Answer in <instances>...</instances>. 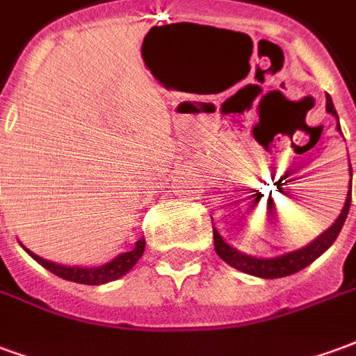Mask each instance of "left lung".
<instances>
[{"label":"left lung","mask_w":356,"mask_h":356,"mask_svg":"<svg viewBox=\"0 0 356 356\" xmlns=\"http://www.w3.org/2000/svg\"><path fill=\"white\" fill-rule=\"evenodd\" d=\"M326 112L337 118V112L334 108V102H332L330 95H326ZM336 129L341 133L339 120H337ZM349 177L353 179L351 163H349ZM351 181H349V193L345 196V204L341 213L337 216V219L332 223L328 231H324L321 236H316L311 244L299 248V250H293V252H288V254L276 255V257H255V255H248L244 252L236 250V248H232L231 244H227L223 236L217 232V229H213V244H216L217 255L225 263H229L231 267L238 268V270L246 273V275L259 276V278H282V276H290L293 273H298L301 268H305L307 265H311L314 259H318L336 242L337 234L341 231L345 219H347V213H349V206H351Z\"/></svg>","instance_id":"obj_1"}]
</instances>
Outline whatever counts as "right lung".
<instances>
[{
  "instance_id": "1",
  "label": "right lung",
  "mask_w": 356,
  "mask_h": 356,
  "mask_svg": "<svg viewBox=\"0 0 356 356\" xmlns=\"http://www.w3.org/2000/svg\"><path fill=\"white\" fill-rule=\"evenodd\" d=\"M145 238H140L139 242H135V248L131 252H125V254L116 255L112 261L104 263V265H99V267H80V265H60V263L49 261V259H43L40 255H35L34 252H30L28 248H24L22 244L20 246L26 250V254L40 263L42 267H45L47 270H51L53 275L60 276L65 280H70V282L78 284H89V286H99V284L112 282V280H118L124 275H127L135 263L139 261L140 255L145 252Z\"/></svg>"
}]
</instances>
